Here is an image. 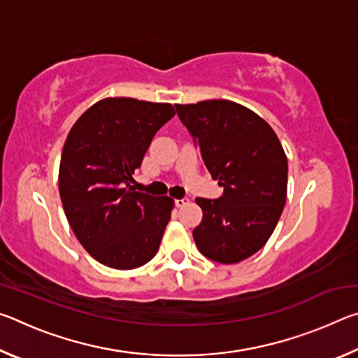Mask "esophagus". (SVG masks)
Instances as JSON below:
<instances>
[{
	"label": "esophagus",
	"mask_w": 358,
	"mask_h": 358,
	"mask_svg": "<svg viewBox=\"0 0 358 358\" xmlns=\"http://www.w3.org/2000/svg\"><path fill=\"white\" fill-rule=\"evenodd\" d=\"M187 199H177V201H175V205H177L178 208H181V207H185V205H187Z\"/></svg>",
	"instance_id": "34e87169"
}]
</instances>
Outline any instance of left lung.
Listing matches in <instances>:
<instances>
[{"label":"left lung","instance_id":"obj_1","mask_svg":"<svg viewBox=\"0 0 358 358\" xmlns=\"http://www.w3.org/2000/svg\"><path fill=\"white\" fill-rule=\"evenodd\" d=\"M175 108L211 178L224 187L221 199H196L203 217L192 230L194 241L215 262H241L268 241L286 205L282 145L264 118L237 102L211 99Z\"/></svg>","mask_w":358,"mask_h":358}]
</instances>
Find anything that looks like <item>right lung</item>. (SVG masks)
<instances>
[{"label":"right lung","mask_w":358,"mask_h":358,"mask_svg":"<svg viewBox=\"0 0 358 358\" xmlns=\"http://www.w3.org/2000/svg\"><path fill=\"white\" fill-rule=\"evenodd\" d=\"M173 115L169 102L106 98L85 110L66 137L59 197L72 232L102 265L132 270L159 250L173 199L136 192L129 180Z\"/></svg>","instance_id":"obj_1"}]
</instances>
